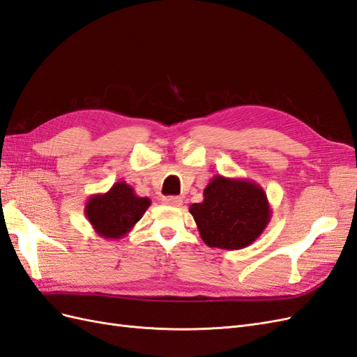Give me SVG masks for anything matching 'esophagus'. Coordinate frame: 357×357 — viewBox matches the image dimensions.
I'll use <instances>...</instances> for the list:
<instances>
[{
	"label": "esophagus",
	"instance_id": "34e87169",
	"mask_svg": "<svg viewBox=\"0 0 357 357\" xmlns=\"http://www.w3.org/2000/svg\"><path fill=\"white\" fill-rule=\"evenodd\" d=\"M162 202H164L165 205H171V207H178L183 201L178 197H165L164 199H162Z\"/></svg>",
	"mask_w": 357,
	"mask_h": 357
}]
</instances>
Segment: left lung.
Instances as JSON below:
<instances>
[{
	"label": "left lung",
	"instance_id": "8db88e82",
	"mask_svg": "<svg viewBox=\"0 0 357 357\" xmlns=\"http://www.w3.org/2000/svg\"><path fill=\"white\" fill-rule=\"evenodd\" d=\"M204 201L189 207L202 241L208 247L240 250L255 243L271 220L266 193L256 181L214 176Z\"/></svg>",
	"mask_w": 357,
	"mask_h": 357
}]
</instances>
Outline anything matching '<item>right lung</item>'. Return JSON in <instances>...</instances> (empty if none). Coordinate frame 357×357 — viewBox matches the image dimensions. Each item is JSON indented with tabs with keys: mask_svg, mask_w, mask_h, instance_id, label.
I'll return each mask as SVG.
<instances>
[{
	"mask_svg": "<svg viewBox=\"0 0 357 357\" xmlns=\"http://www.w3.org/2000/svg\"><path fill=\"white\" fill-rule=\"evenodd\" d=\"M150 204V198L138 197L131 185L121 180L105 193L91 195L84 205V215L101 238L121 240L132 231Z\"/></svg>",
	"mask_w": 357,
	"mask_h": 357,
	"instance_id": "right-lung-1",
	"label": "right lung"
}]
</instances>
